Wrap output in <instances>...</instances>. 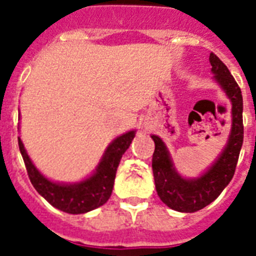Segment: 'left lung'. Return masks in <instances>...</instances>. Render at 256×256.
Listing matches in <instances>:
<instances>
[{
    "label": "left lung",
    "mask_w": 256,
    "mask_h": 256,
    "mask_svg": "<svg viewBox=\"0 0 256 256\" xmlns=\"http://www.w3.org/2000/svg\"><path fill=\"white\" fill-rule=\"evenodd\" d=\"M210 64L215 80L231 100L232 128L228 144L218 160L196 179H184L175 171L170 156L160 136H152L156 150L152 154V172L160 200L170 208L180 212H195L218 198L235 174L239 152L243 144V98L240 88L227 66L214 53Z\"/></svg>",
    "instance_id": "left-lung-1"
}]
</instances>
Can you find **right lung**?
Segmentation results:
<instances>
[{"mask_svg":"<svg viewBox=\"0 0 256 256\" xmlns=\"http://www.w3.org/2000/svg\"><path fill=\"white\" fill-rule=\"evenodd\" d=\"M134 136V132H128L118 136L108 148L94 175L76 184H58L50 182L32 164L20 138L18 146L25 162L30 182L38 191V194H41L52 206L64 212L84 214L102 206L108 200L120 158L128 148Z\"/></svg>","mask_w":256,"mask_h":256,"instance_id":"1","label":"right lung"}]
</instances>
